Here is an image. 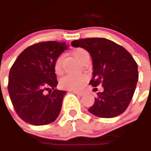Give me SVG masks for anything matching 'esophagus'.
I'll return each mask as SVG.
<instances>
[{
    "mask_svg": "<svg viewBox=\"0 0 151 151\" xmlns=\"http://www.w3.org/2000/svg\"><path fill=\"white\" fill-rule=\"evenodd\" d=\"M74 93L76 94V95H78L80 96H82L83 95H85V91H74Z\"/></svg>",
    "mask_w": 151,
    "mask_h": 151,
    "instance_id": "1",
    "label": "esophagus"
}]
</instances>
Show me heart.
Segmentation results:
<instances>
[{
  "label": "heart",
  "mask_w": 151,
  "mask_h": 151,
  "mask_svg": "<svg viewBox=\"0 0 151 151\" xmlns=\"http://www.w3.org/2000/svg\"><path fill=\"white\" fill-rule=\"evenodd\" d=\"M73 55L76 59L80 62L83 60L86 56H87L88 52L83 49H76L73 51ZM55 70L57 74H60L62 71V57L60 56L56 59L55 63ZM87 81V76L85 75H73L68 74L60 79V86L67 90L79 91L81 90L86 84Z\"/></svg>",
  "instance_id": "obj_1"
}]
</instances>
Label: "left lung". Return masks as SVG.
Instances as JSON below:
<instances>
[{
  "label": "left lung",
  "mask_w": 151,
  "mask_h": 151,
  "mask_svg": "<svg viewBox=\"0 0 151 151\" xmlns=\"http://www.w3.org/2000/svg\"><path fill=\"white\" fill-rule=\"evenodd\" d=\"M76 48L89 52L92 60V78L90 84H101L102 92L97 93L88 111L99 118H114L124 112L136 88L138 65L132 55L113 41L102 38L78 39L71 42Z\"/></svg>",
  "instance_id": "1"
}]
</instances>
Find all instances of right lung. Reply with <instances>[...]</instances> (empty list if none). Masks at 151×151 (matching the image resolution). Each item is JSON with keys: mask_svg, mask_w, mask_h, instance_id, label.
Here are the masks:
<instances>
[{"mask_svg": "<svg viewBox=\"0 0 151 151\" xmlns=\"http://www.w3.org/2000/svg\"><path fill=\"white\" fill-rule=\"evenodd\" d=\"M67 50L63 42L33 44L21 53L9 72L8 92L16 113L32 125L54 122L60 113L65 91L57 90L56 59ZM50 93L45 94L44 91Z\"/></svg>", "mask_w": 151, "mask_h": 151, "instance_id": "right-lung-1", "label": "right lung"}]
</instances>
